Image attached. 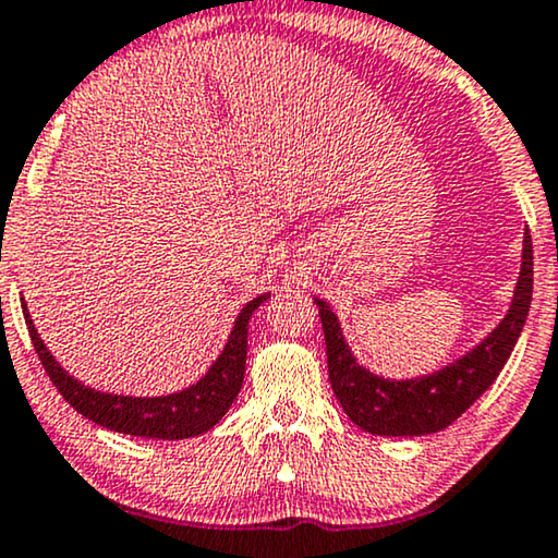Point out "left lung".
Returning <instances> with one entry per match:
<instances>
[{
    "label": "left lung",
    "mask_w": 558,
    "mask_h": 558,
    "mask_svg": "<svg viewBox=\"0 0 558 558\" xmlns=\"http://www.w3.org/2000/svg\"><path fill=\"white\" fill-rule=\"evenodd\" d=\"M533 295V244L531 234L523 240V265L515 295L508 316L500 326L474 347L470 354L444 367L441 373L415 380L392 383L383 380L360 367L341 337L337 316L324 301H316L326 337L329 356V380L333 396L356 426L377 436H423L447 428L454 423L489 385L497 380L500 369L521 337L525 316Z\"/></svg>",
    "instance_id": "obj_1"
}]
</instances>
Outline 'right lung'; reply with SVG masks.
<instances>
[{
  "mask_svg": "<svg viewBox=\"0 0 558 558\" xmlns=\"http://www.w3.org/2000/svg\"><path fill=\"white\" fill-rule=\"evenodd\" d=\"M265 299L267 295H259V299L250 301L242 308V314L234 322L232 333H229L225 352L219 354V360L214 362L202 380L191 385V388L162 398L109 396V392L92 390L78 380H73L53 360L48 347L43 344L40 333H37L33 318L27 314V306H22V314H25V324L35 352L40 356L43 367H46V373L53 380L58 392L65 398V403H71L88 421L99 423L104 428L119 430V434L178 441L189 439V436H198L217 426L221 415L229 411V405L240 396L244 380V362H247V324L252 311Z\"/></svg>",
  "mask_w": 558,
  "mask_h": 558,
  "instance_id": "right-lung-1",
  "label": "right lung"
}]
</instances>
